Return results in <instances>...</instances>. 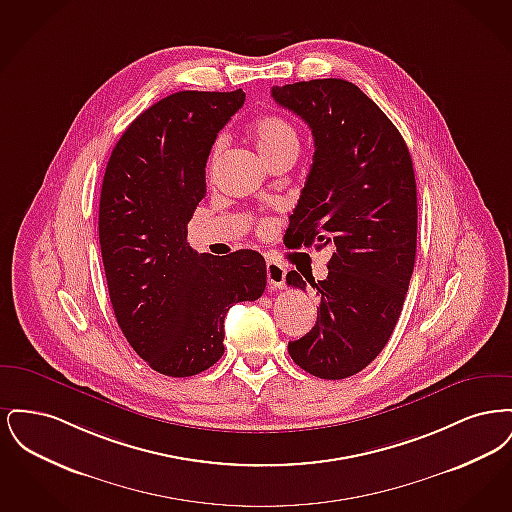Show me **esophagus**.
Here are the masks:
<instances>
[{
	"instance_id": "esophagus-1",
	"label": "esophagus",
	"mask_w": 512,
	"mask_h": 512,
	"mask_svg": "<svg viewBox=\"0 0 512 512\" xmlns=\"http://www.w3.org/2000/svg\"><path fill=\"white\" fill-rule=\"evenodd\" d=\"M267 278L268 284L272 288L282 290L286 286V267L276 263V261H268L267 263Z\"/></svg>"
}]
</instances>
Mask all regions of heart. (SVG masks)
I'll return each mask as SVG.
<instances>
[{
  "label": "heart",
  "instance_id": "obj_1",
  "mask_svg": "<svg viewBox=\"0 0 512 512\" xmlns=\"http://www.w3.org/2000/svg\"><path fill=\"white\" fill-rule=\"evenodd\" d=\"M251 134L255 140V146L261 151V155L268 163L284 157V155H297L299 149V134L293 128V124L278 115H265L253 122ZM224 147V140L219 138L213 147V159Z\"/></svg>",
  "mask_w": 512,
  "mask_h": 512
}]
</instances>
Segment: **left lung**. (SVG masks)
<instances>
[{
    "label": "left lung",
    "mask_w": 512,
    "mask_h": 512,
    "mask_svg": "<svg viewBox=\"0 0 512 512\" xmlns=\"http://www.w3.org/2000/svg\"><path fill=\"white\" fill-rule=\"evenodd\" d=\"M309 124L313 167L286 230L288 245L328 249V276L286 282L317 292V324L288 343L293 363L324 380L361 372L399 320L416 255V180L399 130L355 84L322 78L274 86ZM305 275V274H303Z\"/></svg>",
    "instance_id": "obj_1"
}]
</instances>
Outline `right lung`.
Returning <instances> with one entry per match:
<instances>
[{
	"label": "right lung",
	"instance_id": "add662e5",
	"mask_svg": "<svg viewBox=\"0 0 512 512\" xmlns=\"http://www.w3.org/2000/svg\"><path fill=\"white\" fill-rule=\"evenodd\" d=\"M236 92H176L124 130L99 197V245L124 338L159 374L194 376L224 353V317L267 286L261 253H195L188 222L205 197V165Z\"/></svg>",
	"mask_w": 512,
	"mask_h": 512
}]
</instances>
